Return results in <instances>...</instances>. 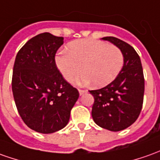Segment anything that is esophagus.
I'll return each mask as SVG.
<instances>
[{"label": "esophagus", "mask_w": 160, "mask_h": 160, "mask_svg": "<svg viewBox=\"0 0 160 160\" xmlns=\"http://www.w3.org/2000/svg\"><path fill=\"white\" fill-rule=\"evenodd\" d=\"M79 93H80V95H83V94L87 93V91H86V90H81V89H79Z\"/></svg>", "instance_id": "esophagus-1"}]
</instances>
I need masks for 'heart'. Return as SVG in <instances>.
<instances>
[{"instance_id":"b5f03b06","label":"heart","mask_w":160,"mask_h":160,"mask_svg":"<svg viewBox=\"0 0 160 160\" xmlns=\"http://www.w3.org/2000/svg\"><path fill=\"white\" fill-rule=\"evenodd\" d=\"M67 51H60L55 57L58 70L66 80H75L78 85L94 82L95 87L111 83L121 72L123 55L116 45L94 39H81L68 43Z\"/></svg>"}]
</instances>
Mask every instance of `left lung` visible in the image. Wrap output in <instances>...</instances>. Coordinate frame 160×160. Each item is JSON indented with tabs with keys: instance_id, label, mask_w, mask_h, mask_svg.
Returning <instances> with one entry per match:
<instances>
[{
	"instance_id": "8db88e82",
	"label": "left lung",
	"mask_w": 160,
	"mask_h": 160,
	"mask_svg": "<svg viewBox=\"0 0 160 160\" xmlns=\"http://www.w3.org/2000/svg\"><path fill=\"white\" fill-rule=\"evenodd\" d=\"M102 39L121 50L123 66L111 83L89 91L94 98L92 117L103 129L120 131L134 123L142 109L144 93L143 67L138 54L129 43L114 37Z\"/></svg>"
}]
</instances>
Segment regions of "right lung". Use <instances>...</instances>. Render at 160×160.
<instances>
[{
    "label": "right lung",
    "instance_id": "1",
    "mask_svg": "<svg viewBox=\"0 0 160 160\" xmlns=\"http://www.w3.org/2000/svg\"><path fill=\"white\" fill-rule=\"evenodd\" d=\"M63 43L62 37L41 33L21 48L14 64L12 92L18 113L29 128L43 134L65 128L79 98L55 64Z\"/></svg>",
    "mask_w": 160,
    "mask_h": 160
}]
</instances>
